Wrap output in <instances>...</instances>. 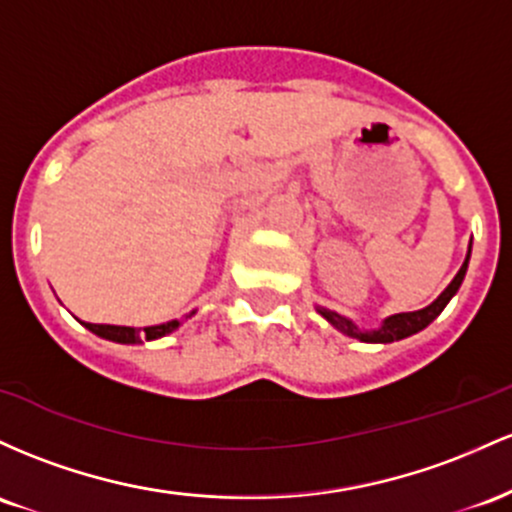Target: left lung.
I'll return each instance as SVG.
<instances>
[{
	"label": "left lung",
	"instance_id": "1",
	"mask_svg": "<svg viewBox=\"0 0 512 512\" xmlns=\"http://www.w3.org/2000/svg\"><path fill=\"white\" fill-rule=\"evenodd\" d=\"M469 258H472V241H469L467 258H464L462 268H459L455 278H452V283L440 292L438 300L430 302L428 307L416 309V312L392 314V317L382 319V324L375 326V329H360V326L355 324V321H350L348 317H343V314L333 312V309L317 307V312L326 321H329L333 329L341 331L343 336H348V338H358V341H363V343H394V341H401V338H409V336H413V333L423 331L430 324V321H435V319L440 317V312L447 307V302H450L452 297L457 295L459 285H462L464 275H467Z\"/></svg>",
	"mask_w": 512,
	"mask_h": 512
}]
</instances>
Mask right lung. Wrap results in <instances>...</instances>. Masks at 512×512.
<instances>
[{"instance_id":"right-lung-1","label":"right lung","mask_w":512,"mask_h":512,"mask_svg":"<svg viewBox=\"0 0 512 512\" xmlns=\"http://www.w3.org/2000/svg\"><path fill=\"white\" fill-rule=\"evenodd\" d=\"M195 312L186 314V319H191ZM82 324L89 329L91 333H96L99 338H106V341L113 343H123V346H137V343L145 341H157V338L169 336L174 333L179 326L183 324V319H171L164 321V324L157 326H145V329H135V326H113V324H89V321H82Z\"/></svg>"}]
</instances>
